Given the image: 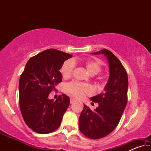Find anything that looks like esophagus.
I'll return each instance as SVG.
<instances>
[{
    "label": "esophagus",
    "instance_id": "obj_1",
    "mask_svg": "<svg viewBox=\"0 0 151 151\" xmlns=\"http://www.w3.org/2000/svg\"><path fill=\"white\" fill-rule=\"evenodd\" d=\"M75 100L74 99H72L71 98L70 99V104H73V103H75Z\"/></svg>",
    "mask_w": 151,
    "mask_h": 151
}]
</instances>
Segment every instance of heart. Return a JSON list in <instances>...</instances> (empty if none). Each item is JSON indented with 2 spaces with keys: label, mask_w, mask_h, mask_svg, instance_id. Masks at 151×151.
<instances>
[{
  "label": "heart",
  "mask_w": 151,
  "mask_h": 151,
  "mask_svg": "<svg viewBox=\"0 0 151 151\" xmlns=\"http://www.w3.org/2000/svg\"><path fill=\"white\" fill-rule=\"evenodd\" d=\"M81 64L91 75H95L101 72L102 64L100 61L96 59H86L81 61ZM76 60H67L65 61L60 67V73L64 78H69L73 72ZM65 91L70 95L76 98H83L85 95L91 94L93 92L91 86L87 84L79 83L77 82H72L67 84L65 87Z\"/></svg>",
  "instance_id": "1"
}]
</instances>
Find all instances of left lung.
<instances>
[{"mask_svg":"<svg viewBox=\"0 0 151 151\" xmlns=\"http://www.w3.org/2000/svg\"><path fill=\"white\" fill-rule=\"evenodd\" d=\"M93 55L103 54L109 66V78L104 91L91 97L99 104L92 111L84 104L78 120L81 132L91 139H99L109 134L118 125L127 103L128 76L118 58L107 49H102Z\"/></svg>","mask_w":151,"mask_h":151,"instance_id":"1","label":"left lung"}]
</instances>
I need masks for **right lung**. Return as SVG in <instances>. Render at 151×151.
Returning a JSON list of instances; mask_svg holds the SVG:
<instances>
[{"mask_svg": "<svg viewBox=\"0 0 151 151\" xmlns=\"http://www.w3.org/2000/svg\"><path fill=\"white\" fill-rule=\"evenodd\" d=\"M73 56L57 49H47L28 61L19 80V105L27 126L40 134L57 130L70 104L63 94L54 101L48 98L55 86L62 81L59 70Z\"/></svg>", "mask_w": 151, "mask_h": 151, "instance_id": "add662e5", "label": "right lung"}]
</instances>
